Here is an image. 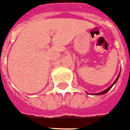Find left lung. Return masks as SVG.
I'll return each mask as SVG.
<instances>
[{"label":"left lung","mask_w":130,"mask_h":130,"mask_svg":"<svg viewBox=\"0 0 130 130\" xmlns=\"http://www.w3.org/2000/svg\"><path fill=\"white\" fill-rule=\"evenodd\" d=\"M120 73H121V72H120ZM120 73H119V76H118V77L116 78V80H115V82H113V84H111V85H110V87L108 88V89H106L105 90H104V91H103V92H99V93H95V94H95V95H101V94H104L107 93V92H108V91L110 90V89L112 88V87H113V85H114V84H116V82L118 81V79H119V76H120Z\"/></svg>","instance_id":"obj_1"}]
</instances>
